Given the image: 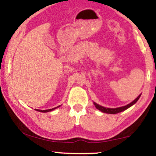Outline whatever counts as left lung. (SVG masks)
<instances>
[{"label":"left lung","mask_w":156,"mask_h":156,"mask_svg":"<svg viewBox=\"0 0 156 156\" xmlns=\"http://www.w3.org/2000/svg\"><path fill=\"white\" fill-rule=\"evenodd\" d=\"M141 94H139V96L137 97L136 98L135 100L133 102H131V103H129V104L125 105V106H122V107H119V108H105V107H103V106H101V105L97 104L96 103H94V105H95L96 108L98 109V110H100L101 112H103V113H106V114H117V113H119V112H123V111L126 110V109H128V108H130V106H132V105L135 104L138 101V100L139 99V98H140Z\"/></svg>","instance_id":"obj_1"}]
</instances>
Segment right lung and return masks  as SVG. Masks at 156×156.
<instances>
[{
	"label": "right lung",
	"instance_id": "obj_1",
	"mask_svg": "<svg viewBox=\"0 0 156 156\" xmlns=\"http://www.w3.org/2000/svg\"><path fill=\"white\" fill-rule=\"evenodd\" d=\"M58 107H60V105H58V106L55 107V108H51V109H47V110H39V109H37V111H38V112H51V111L54 110V109L58 108Z\"/></svg>",
	"mask_w": 156,
	"mask_h": 156
}]
</instances>
